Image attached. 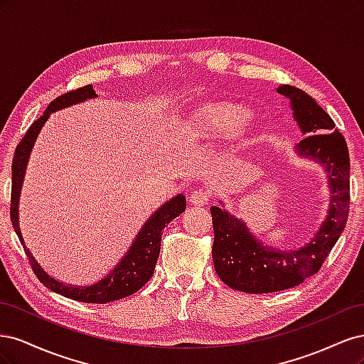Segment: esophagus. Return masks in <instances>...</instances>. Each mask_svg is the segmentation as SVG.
<instances>
[{"label":"esophagus","mask_w":364,"mask_h":364,"mask_svg":"<svg viewBox=\"0 0 364 364\" xmlns=\"http://www.w3.org/2000/svg\"><path fill=\"white\" fill-rule=\"evenodd\" d=\"M209 199H211V193L206 190H194L190 194V202H191V205H196V206L206 205L209 202Z\"/></svg>","instance_id":"obj_1"}]
</instances>
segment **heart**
<instances>
[{
  "mask_svg": "<svg viewBox=\"0 0 364 364\" xmlns=\"http://www.w3.org/2000/svg\"><path fill=\"white\" fill-rule=\"evenodd\" d=\"M245 109L234 105H208L193 118V126L199 130L232 132L245 123Z\"/></svg>",
  "mask_w": 364,
  "mask_h": 364,
  "instance_id": "1",
  "label": "heart"
}]
</instances>
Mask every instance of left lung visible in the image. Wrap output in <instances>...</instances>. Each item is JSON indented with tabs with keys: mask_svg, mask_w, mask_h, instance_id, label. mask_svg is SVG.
<instances>
[{
	"mask_svg": "<svg viewBox=\"0 0 364 364\" xmlns=\"http://www.w3.org/2000/svg\"><path fill=\"white\" fill-rule=\"evenodd\" d=\"M278 92L289 97L294 118L306 135L297 155L322 162L331 188L328 217L314 238L297 250L269 249L253 238L246 225L222 208L211 206L215 272L230 289L261 294L296 287L321 270L343 232L349 214V151L333 118L299 87L284 85Z\"/></svg>",
	"mask_w": 364,
	"mask_h": 364,
	"instance_id": "left-lung-1",
	"label": "left lung"
}]
</instances>
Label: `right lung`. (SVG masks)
I'll list each match as a JSON object with an SVG mask.
<instances>
[{
    "label": "right lung",
    "instance_id": "right-lung-1",
    "mask_svg": "<svg viewBox=\"0 0 364 364\" xmlns=\"http://www.w3.org/2000/svg\"><path fill=\"white\" fill-rule=\"evenodd\" d=\"M94 97H97V94L92 90V85H86L79 87V90L65 92L58 98H54L46 109L43 115L39 117L35 123L28 127L24 138L21 139V142L16 146L14 162H12V199H10V218H12V225L21 241V245L24 246L31 270L35 272L38 279L46 285L47 289H50L51 291L58 294H62L65 297H70V299H74V301L87 302V304H107V302H114L134 294L151 278L153 270H155L156 261L159 257V250H161L162 229L167 226L171 220H174L185 211L186 200L182 194H179L170 202L162 205L158 211L147 220V223L142 226L141 232L135 238V243L132 245V247L126 253V257L121 259V262L111 272V274H107V277L100 282H97L94 285H87V287H80V289L71 287V285H63L58 279H53L41 269L36 259L33 258L31 252L26 247L23 235H21V230H19V225H18L19 193H21V185H23V179L26 174L30 151L33 149V144H35L39 130L42 129L43 124H46V121L48 119L51 112L59 111V109L68 107L75 103H82L87 100V98H94Z\"/></svg>",
    "mask_w": 364,
    "mask_h": 364
}]
</instances>
